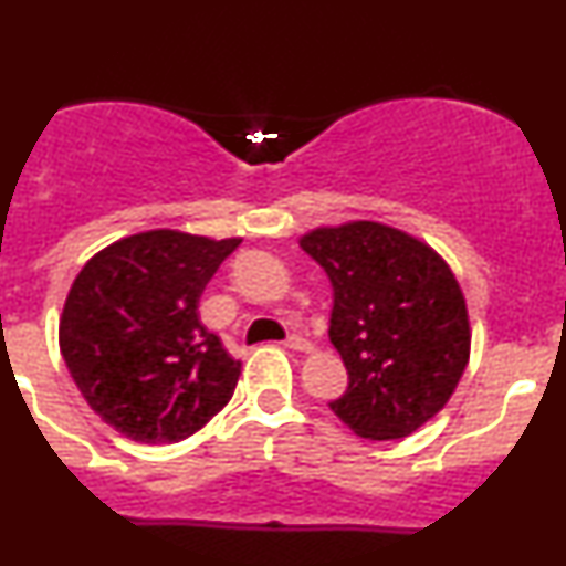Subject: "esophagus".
Instances as JSON below:
<instances>
[{"instance_id":"34e87169","label":"esophagus","mask_w":566,"mask_h":566,"mask_svg":"<svg viewBox=\"0 0 566 566\" xmlns=\"http://www.w3.org/2000/svg\"><path fill=\"white\" fill-rule=\"evenodd\" d=\"M284 347L295 349V353H308V349H312V344H308L303 336H298V333H290V336L284 338Z\"/></svg>"}]
</instances>
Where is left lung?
Returning <instances> with one entry per match:
<instances>
[{"mask_svg":"<svg viewBox=\"0 0 566 566\" xmlns=\"http://www.w3.org/2000/svg\"><path fill=\"white\" fill-rule=\"evenodd\" d=\"M331 279V344L349 382L333 415L363 439L418 431L453 396L469 363V314L448 263L418 238L347 222L301 238Z\"/></svg>","mask_w":566,"mask_h":566,"instance_id":"8db88e82","label":"left lung"}]
</instances>
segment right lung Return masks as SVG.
<instances>
[{"mask_svg":"<svg viewBox=\"0 0 566 566\" xmlns=\"http://www.w3.org/2000/svg\"><path fill=\"white\" fill-rule=\"evenodd\" d=\"M241 238L148 230L94 254L70 287L59 347L88 407L124 437L181 442L233 396L241 363L200 323L208 279Z\"/></svg>","mask_w":566,"mask_h":566,"instance_id":"obj_1","label":"right lung"}]
</instances>
